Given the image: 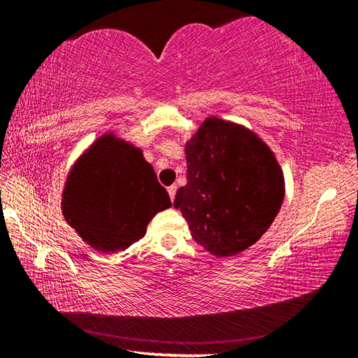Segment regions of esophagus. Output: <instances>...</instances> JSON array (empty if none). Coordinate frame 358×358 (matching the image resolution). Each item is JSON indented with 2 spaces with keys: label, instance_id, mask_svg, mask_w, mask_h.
Segmentation results:
<instances>
[{
  "label": "esophagus",
  "instance_id": "esophagus-1",
  "mask_svg": "<svg viewBox=\"0 0 358 358\" xmlns=\"http://www.w3.org/2000/svg\"><path fill=\"white\" fill-rule=\"evenodd\" d=\"M169 196H171V201H173L175 199V192H177V186L175 185H172V186H169Z\"/></svg>",
  "mask_w": 358,
  "mask_h": 358
}]
</instances>
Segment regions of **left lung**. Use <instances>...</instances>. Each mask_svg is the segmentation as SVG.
I'll list each match as a JSON object with an SVG mask.
<instances>
[{
  "label": "left lung",
  "mask_w": 358,
  "mask_h": 358,
  "mask_svg": "<svg viewBox=\"0 0 358 358\" xmlns=\"http://www.w3.org/2000/svg\"><path fill=\"white\" fill-rule=\"evenodd\" d=\"M187 185L173 207L192 238L217 257L235 256L271 226L284 199L281 167L243 126L207 118L186 143Z\"/></svg>",
  "instance_id": "obj_1"
}]
</instances>
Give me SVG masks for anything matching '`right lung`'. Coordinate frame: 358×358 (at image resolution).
I'll return each instance as SVG.
<instances>
[{
  "label": "right lung",
  "mask_w": 358,
  "mask_h": 358,
  "mask_svg": "<svg viewBox=\"0 0 358 358\" xmlns=\"http://www.w3.org/2000/svg\"><path fill=\"white\" fill-rule=\"evenodd\" d=\"M171 207L142 151L112 134L99 137L80 157L63 191L64 220L101 252L129 248L156 213Z\"/></svg>",
  "instance_id": "add662e5"
}]
</instances>
